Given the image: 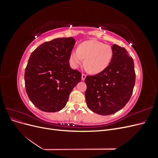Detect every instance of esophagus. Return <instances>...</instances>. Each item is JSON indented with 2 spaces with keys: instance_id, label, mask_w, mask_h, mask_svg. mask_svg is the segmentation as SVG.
Listing matches in <instances>:
<instances>
[{
  "instance_id": "obj_1",
  "label": "esophagus",
  "mask_w": 158,
  "mask_h": 158,
  "mask_svg": "<svg viewBox=\"0 0 158 158\" xmlns=\"http://www.w3.org/2000/svg\"><path fill=\"white\" fill-rule=\"evenodd\" d=\"M85 76H86V75H85V74H82V80H85Z\"/></svg>"
}]
</instances>
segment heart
<instances>
[{
    "instance_id": "b5f03b06",
    "label": "heart",
    "mask_w": 158,
    "mask_h": 158,
    "mask_svg": "<svg viewBox=\"0 0 158 158\" xmlns=\"http://www.w3.org/2000/svg\"><path fill=\"white\" fill-rule=\"evenodd\" d=\"M113 58V49L109 45L96 40H88L80 44L77 50L70 52L69 60L76 69L84 63L92 73L103 72L109 65Z\"/></svg>"
}]
</instances>
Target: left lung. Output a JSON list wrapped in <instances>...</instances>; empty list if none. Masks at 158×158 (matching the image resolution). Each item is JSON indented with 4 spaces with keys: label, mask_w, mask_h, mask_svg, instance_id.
<instances>
[{
    "label": "left lung",
    "mask_w": 158,
    "mask_h": 158,
    "mask_svg": "<svg viewBox=\"0 0 158 158\" xmlns=\"http://www.w3.org/2000/svg\"><path fill=\"white\" fill-rule=\"evenodd\" d=\"M113 58L102 73L87 76L85 92L88 108L101 115H109L118 111L130 100L135 84L134 61L127 51L113 45Z\"/></svg>",
    "instance_id": "obj_1"
}]
</instances>
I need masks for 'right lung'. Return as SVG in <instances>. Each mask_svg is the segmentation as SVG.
<instances>
[{"instance_id":"obj_1","label":"right lung","mask_w":158,"mask_h":158,"mask_svg":"<svg viewBox=\"0 0 158 158\" xmlns=\"http://www.w3.org/2000/svg\"><path fill=\"white\" fill-rule=\"evenodd\" d=\"M75 43L73 37L56 38L31 52L25 70V87L30 101L41 111L56 112L64 108L81 81L82 74L69 64Z\"/></svg>"}]
</instances>
